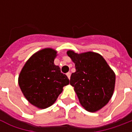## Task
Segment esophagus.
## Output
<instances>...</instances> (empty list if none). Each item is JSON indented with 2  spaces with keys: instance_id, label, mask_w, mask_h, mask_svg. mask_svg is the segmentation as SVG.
I'll return each instance as SVG.
<instances>
[{
  "instance_id": "obj_1",
  "label": "esophagus",
  "mask_w": 132,
  "mask_h": 132,
  "mask_svg": "<svg viewBox=\"0 0 132 132\" xmlns=\"http://www.w3.org/2000/svg\"><path fill=\"white\" fill-rule=\"evenodd\" d=\"M66 76H68L69 79H70V78H71V73H70V72H68V73H66Z\"/></svg>"
}]
</instances>
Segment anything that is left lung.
Segmentation results:
<instances>
[{"mask_svg": "<svg viewBox=\"0 0 132 132\" xmlns=\"http://www.w3.org/2000/svg\"><path fill=\"white\" fill-rule=\"evenodd\" d=\"M67 54L75 63L76 72L71 76L70 84L74 87L80 105L88 112H97L113 95L114 73L97 53L77 54L69 50Z\"/></svg>", "mask_w": 132, "mask_h": 132, "instance_id": "1", "label": "left lung"}]
</instances>
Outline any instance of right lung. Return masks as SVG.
<instances>
[{"mask_svg":"<svg viewBox=\"0 0 132 132\" xmlns=\"http://www.w3.org/2000/svg\"><path fill=\"white\" fill-rule=\"evenodd\" d=\"M56 51L45 48L36 52L25 63L18 83L25 98L35 107H50L63 91L69 79L54 63Z\"/></svg>","mask_w":132,"mask_h":132,"instance_id":"obj_1","label":"right lung"}]
</instances>
